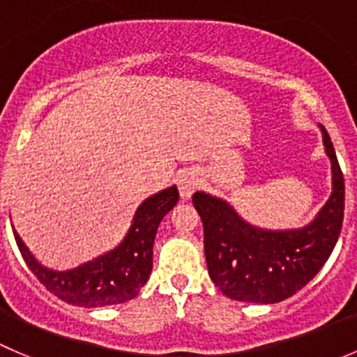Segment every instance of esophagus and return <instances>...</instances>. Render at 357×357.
<instances>
[{
  "label": "esophagus",
  "mask_w": 357,
  "mask_h": 357,
  "mask_svg": "<svg viewBox=\"0 0 357 357\" xmlns=\"http://www.w3.org/2000/svg\"><path fill=\"white\" fill-rule=\"evenodd\" d=\"M176 184H178V191H181L182 199H189L195 192V189L198 188V176L191 169H184V172L178 173L176 176Z\"/></svg>",
  "instance_id": "obj_1"
}]
</instances>
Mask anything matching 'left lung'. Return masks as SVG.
I'll list each match as a JSON object with an SVG mask.
<instances>
[{
    "label": "left lung",
    "mask_w": 357,
    "mask_h": 357,
    "mask_svg": "<svg viewBox=\"0 0 357 357\" xmlns=\"http://www.w3.org/2000/svg\"><path fill=\"white\" fill-rule=\"evenodd\" d=\"M319 128L331 162V195L307 226L264 229L247 222L226 199L192 195L205 229L208 275L227 298L278 303L307 286L333 252L344 222L345 185L331 138L324 126Z\"/></svg>",
    "instance_id": "left-lung-1"
}]
</instances>
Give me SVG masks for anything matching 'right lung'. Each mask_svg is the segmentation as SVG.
Returning a JSON list of instances; mask_svg holds the SVG:
<instances>
[{
	"mask_svg": "<svg viewBox=\"0 0 357 357\" xmlns=\"http://www.w3.org/2000/svg\"><path fill=\"white\" fill-rule=\"evenodd\" d=\"M178 202L176 185L144 199L119 245L70 270H52L36 259L13 229L17 247L29 270L59 300L75 307L96 308L130 301L147 284L152 247L162 217Z\"/></svg>",
	"mask_w": 357,
	"mask_h": 357,
	"instance_id": "obj_1",
	"label": "right lung"
}]
</instances>
